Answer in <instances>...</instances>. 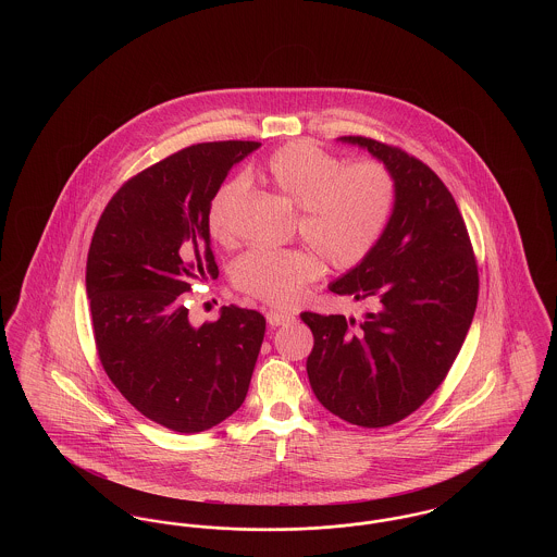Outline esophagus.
<instances>
[{"mask_svg":"<svg viewBox=\"0 0 557 557\" xmlns=\"http://www.w3.org/2000/svg\"><path fill=\"white\" fill-rule=\"evenodd\" d=\"M290 313H284V311H267V323L271 327H280V325H286L292 321Z\"/></svg>","mask_w":557,"mask_h":557,"instance_id":"obj_1","label":"esophagus"}]
</instances>
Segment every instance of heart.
<instances>
[{"label": "heart", "mask_w": 557, "mask_h": 557, "mask_svg": "<svg viewBox=\"0 0 557 557\" xmlns=\"http://www.w3.org/2000/svg\"><path fill=\"white\" fill-rule=\"evenodd\" d=\"M273 187L300 209L298 227L319 255L336 269L370 257L395 209V180L380 162L345 160L311 141H294L267 160ZM248 184L236 177L211 198L207 221L216 242L234 239V219ZM321 273L318 255L305 248H250L234 263L239 290L277 307H288Z\"/></svg>", "instance_id": "1"}]
</instances>
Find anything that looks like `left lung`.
<instances>
[{
  "instance_id": "left-lung-1",
  "label": "left lung",
  "mask_w": 557,
  "mask_h": 557,
  "mask_svg": "<svg viewBox=\"0 0 557 557\" xmlns=\"http://www.w3.org/2000/svg\"><path fill=\"white\" fill-rule=\"evenodd\" d=\"M395 180L393 216L370 257L327 288L371 311L300 313L313 332L307 373L319 403L363 428L413 413L450 370L472 325L478 269L463 216L432 169L370 137H338Z\"/></svg>"
}]
</instances>
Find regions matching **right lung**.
Instances as JSON below:
<instances>
[{"instance_id":"add662e5","label":"right lung","mask_w":557,"mask_h":557,"mask_svg":"<svg viewBox=\"0 0 557 557\" xmlns=\"http://www.w3.org/2000/svg\"><path fill=\"white\" fill-rule=\"evenodd\" d=\"M259 141L196 144L121 187L94 232L85 290L100 361L152 422L194 434L244 403L265 318L223 307L194 327L186 292L219 275L207 212L234 164Z\"/></svg>"}]
</instances>
